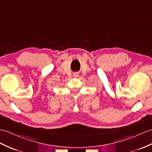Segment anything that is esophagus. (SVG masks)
Listing matches in <instances>:
<instances>
[{"instance_id":"34e87169","label":"esophagus","mask_w":152,"mask_h":152,"mask_svg":"<svg viewBox=\"0 0 152 152\" xmlns=\"http://www.w3.org/2000/svg\"><path fill=\"white\" fill-rule=\"evenodd\" d=\"M73 76L75 77H77L79 76V74L77 73H74V74H73Z\"/></svg>"}]
</instances>
